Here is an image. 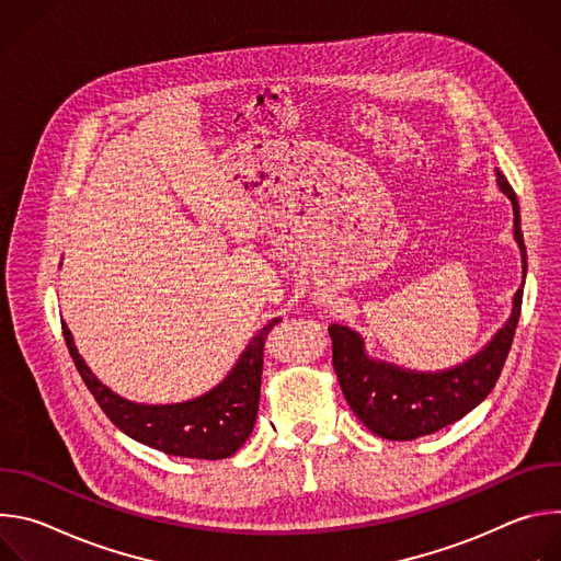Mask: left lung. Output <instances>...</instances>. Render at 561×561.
<instances>
[{"label": "left lung", "mask_w": 561, "mask_h": 561, "mask_svg": "<svg viewBox=\"0 0 561 561\" xmlns=\"http://www.w3.org/2000/svg\"><path fill=\"white\" fill-rule=\"evenodd\" d=\"M497 186L513 204V237L522 255V288L513 297L504 327L486 346L444 370H411L370 357L357 331L340 324L329 329L333 366L346 402L364 426L383 439L411 442L461 420L484 402L504 368L519 322L528 264L517 195L500 171Z\"/></svg>", "instance_id": "obj_1"}]
</instances>
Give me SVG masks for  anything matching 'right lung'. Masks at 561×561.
<instances>
[{
	"label": "right lung",
	"instance_id": "1",
	"mask_svg": "<svg viewBox=\"0 0 561 561\" xmlns=\"http://www.w3.org/2000/svg\"><path fill=\"white\" fill-rule=\"evenodd\" d=\"M279 322H271L249 342L230 373L208 392L178 404H139L102 383L77 353L66 324L64 340L84 383L108 420L135 442L175 457L226 459L244 446L253 433L260 407L264 340Z\"/></svg>",
	"mask_w": 561,
	"mask_h": 561
}]
</instances>
